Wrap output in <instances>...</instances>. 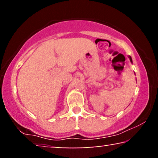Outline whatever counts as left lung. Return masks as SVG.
Wrapping results in <instances>:
<instances>
[{
	"label": "left lung",
	"mask_w": 158,
	"mask_h": 158,
	"mask_svg": "<svg viewBox=\"0 0 158 158\" xmlns=\"http://www.w3.org/2000/svg\"><path fill=\"white\" fill-rule=\"evenodd\" d=\"M128 57L130 58V61H131V62L132 63V58H131V56H128Z\"/></svg>",
	"instance_id": "obj_1"
}]
</instances>
